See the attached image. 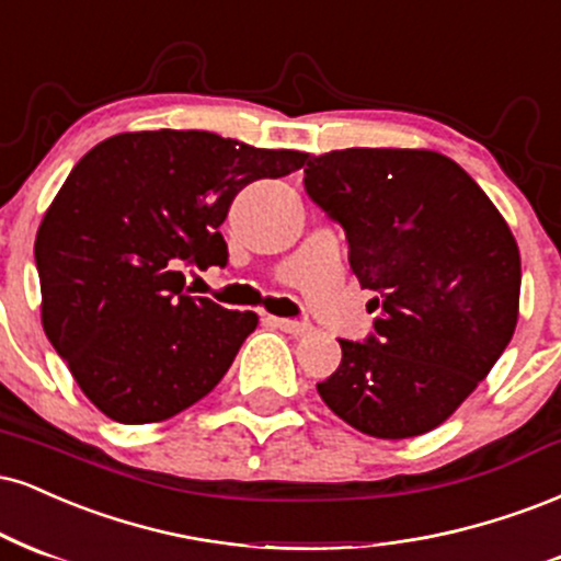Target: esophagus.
I'll use <instances>...</instances> for the list:
<instances>
[{"mask_svg":"<svg viewBox=\"0 0 561 561\" xmlns=\"http://www.w3.org/2000/svg\"><path fill=\"white\" fill-rule=\"evenodd\" d=\"M270 325L280 328V331L291 333V335H307L312 331V325L309 322H299V320H288V318H267Z\"/></svg>","mask_w":561,"mask_h":561,"instance_id":"1","label":"esophagus"}]
</instances>
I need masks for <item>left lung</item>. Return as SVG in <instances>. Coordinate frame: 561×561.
<instances>
[{
    "mask_svg": "<svg viewBox=\"0 0 561 561\" xmlns=\"http://www.w3.org/2000/svg\"><path fill=\"white\" fill-rule=\"evenodd\" d=\"M307 194L346 230L348 265L375 291V335L339 341L318 383L344 423L375 438L423 436L502 357L519 314V249L485 191L431 149L354 147L312 157Z\"/></svg>",
    "mask_w": 561,
    "mask_h": 561,
    "instance_id": "left-lung-1",
    "label": "left lung"
}]
</instances>
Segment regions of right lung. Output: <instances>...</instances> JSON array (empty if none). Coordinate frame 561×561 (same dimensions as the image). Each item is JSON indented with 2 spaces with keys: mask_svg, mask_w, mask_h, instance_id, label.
I'll return each instance as SVG.
<instances>
[{
  "mask_svg": "<svg viewBox=\"0 0 561 561\" xmlns=\"http://www.w3.org/2000/svg\"><path fill=\"white\" fill-rule=\"evenodd\" d=\"M207 130H136L85 151L36 233L42 325L110 420L162 423L220 383L256 312L191 296L181 267L226 265L220 236L247 183L305 168Z\"/></svg>",
  "mask_w": 561,
  "mask_h": 561,
  "instance_id": "obj_1",
  "label": "right lung"
}]
</instances>
